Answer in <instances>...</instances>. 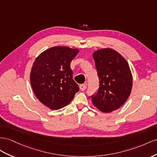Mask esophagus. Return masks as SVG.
<instances>
[{
    "label": "esophagus",
    "mask_w": 157,
    "mask_h": 157,
    "mask_svg": "<svg viewBox=\"0 0 157 157\" xmlns=\"http://www.w3.org/2000/svg\"><path fill=\"white\" fill-rule=\"evenodd\" d=\"M79 89L82 91H84L87 89V86L86 84H80L79 85Z\"/></svg>",
    "instance_id": "1"
}]
</instances>
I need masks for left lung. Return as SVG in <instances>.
Masks as SVG:
<instances>
[{"label":"left lung","mask_w":157,"mask_h":157,"mask_svg":"<svg viewBox=\"0 0 157 157\" xmlns=\"http://www.w3.org/2000/svg\"><path fill=\"white\" fill-rule=\"evenodd\" d=\"M99 88L91 95L92 103L104 113L117 109L129 96L132 78L128 64L118 52L102 49L93 54Z\"/></svg>","instance_id":"obj_1"}]
</instances>
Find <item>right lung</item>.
I'll list each match as a JSON object with an SVG mask.
<instances>
[{"label": "right lung", "instance_id": "1", "mask_svg": "<svg viewBox=\"0 0 157 157\" xmlns=\"http://www.w3.org/2000/svg\"><path fill=\"white\" fill-rule=\"evenodd\" d=\"M79 50L65 46L53 47L35 59L30 83L39 101L52 109L68 105L79 91L73 79L70 62Z\"/></svg>", "mask_w": 157, "mask_h": 157}]
</instances>
